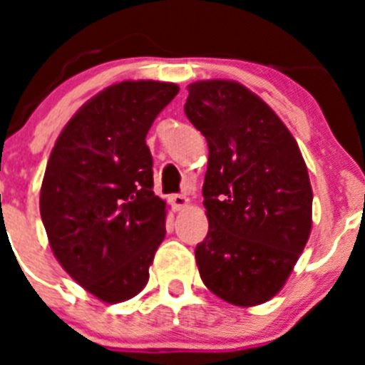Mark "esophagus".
<instances>
[{
	"mask_svg": "<svg viewBox=\"0 0 365 365\" xmlns=\"http://www.w3.org/2000/svg\"><path fill=\"white\" fill-rule=\"evenodd\" d=\"M170 202H172L173 210H182V208H186L190 205V199L186 195H182V193H175V195L170 197Z\"/></svg>",
	"mask_w": 365,
	"mask_h": 365,
	"instance_id": "34e87169",
	"label": "esophagus"
}]
</instances>
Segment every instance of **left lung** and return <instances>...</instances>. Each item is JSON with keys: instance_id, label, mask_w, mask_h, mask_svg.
Masks as SVG:
<instances>
[{"instance_id": "1", "label": "left lung", "mask_w": 365, "mask_h": 365, "mask_svg": "<svg viewBox=\"0 0 365 365\" xmlns=\"http://www.w3.org/2000/svg\"><path fill=\"white\" fill-rule=\"evenodd\" d=\"M185 113L208 143L195 247L201 279L240 307L282 291L312 227V188L298 143L269 106L230 80L188 86Z\"/></svg>"}]
</instances>
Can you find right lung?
I'll return each instance as SVG.
<instances>
[{"mask_svg":"<svg viewBox=\"0 0 365 365\" xmlns=\"http://www.w3.org/2000/svg\"><path fill=\"white\" fill-rule=\"evenodd\" d=\"M177 93L153 80L109 86L67 122L45 168L40 214L51 248L106 303L143 291L166 235L146 135Z\"/></svg>","mask_w":365,"mask_h":365,"instance_id":"obj_1","label":"right lung"}]
</instances>
